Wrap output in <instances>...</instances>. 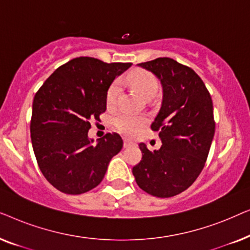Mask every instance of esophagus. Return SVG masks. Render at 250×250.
Segmentation results:
<instances>
[{
	"mask_svg": "<svg viewBox=\"0 0 250 250\" xmlns=\"http://www.w3.org/2000/svg\"><path fill=\"white\" fill-rule=\"evenodd\" d=\"M135 146V143L131 141V140H127V139L124 140V148H129V146Z\"/></svg>",
	"mask_w": 250,
	"mask_h": 250,
	"instance_id": "esophagus-1",
	"label": "esophagus"
}]
</instances>
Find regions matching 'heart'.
Wrapping results in <instances>:
<instances>
[{
	"instance_id": "b5f03b06",
	"label": "heart",
	"mask_w": 250,
	"mask_h": 250,
	"mask_svg": "<svg viewBox=\"0 0 250 250\" xmlns=\"http://www.w3.org/2000/svg\"><path fill=\"white\" fill-rule=\"evenodd\" d=\"M127 82L146 99L153 97L157 92V87H158L156 77L151 73L143 69L134 70L131 74H128ZM121 92V80L112 82L107 91V97H105L108 107H114L118 100ZM114 124L116 128L123 134L134 136L138 134L143 124H145V119L138 117V116L127 114V112H121L114 118Z\"/></svg>"
}]
</instances>
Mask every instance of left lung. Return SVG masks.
<instances>
[{"label": "left lung", "instance_id": "obj_1", "mask_svg": "<svg viewBox=\"0 0 250 250\" xmlns=\"http://www.w3.org/2000/svg\"><path fill=\"white\" fill-rule=\"evenodd\" d=\"M139 66L162 84V107L151 129L163 145L151 152L140 143L142 159L132 172L146 193L174 197L197 180L206 163L215 133L213 101L196 71L174 59L157 58Z\"/></svg>", "mask_w": 250, "mask_h": 250}]
</instances>
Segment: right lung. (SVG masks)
I'll list each match as a JSON object with an SVG mask.
<instances>
[{
	"instance_id": "add662e5",
	"label": "right lung",
	"mask_w": 250,
	"mask_h": 250,
	"mask_svg": "<svg viewBox=\"0 0 250 250\" xmlns=\"http://www.w3.org/2000/svg\"><path fill=\"white\" fill-rule=\"evenodd\" d=\"M129 62L107 63L91 57L75 58L53 71L36 92L30 138L44 177L57 190L81 194L100 184L123 140L107 133L93 145L91 121L107 109V91Z\"/></svg>"
}]
</instances>
